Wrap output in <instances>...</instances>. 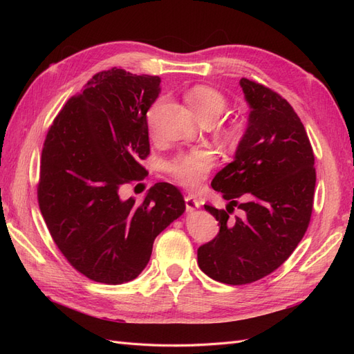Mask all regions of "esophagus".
Masks as SVG:
<instances>
[{"mask_svg": "<svg viewBox=\"0 0 354 354\" xmlns=\"http://www.w3.org/2000/svg\"><path fill=\"white\" fill-rule=\"evenodd\" d=\"M185 202H186V209H187V211H194V209L199 208V201H198L195 196L186 195V196H185Z\"/></svg>", "mask_w": 354, "mask_h": 354, "instance_id": "obj_1", "label": "esophagus"}]
</instances>
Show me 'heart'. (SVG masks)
<instances>
[{"mask_svg":"<svg viewBox=\"0 0 354 354\" xmlns=\"http://www.w3.org/2000/svg\"><path fill=\"white\" fill-rule=\"evenodd\" d=\"M186 100L190 109L195 112L199 120L203 121H216L217 118L226 111L227 100L224 95L208 85H196L186 94ZM153 109L149 113V125H152ZM245 124L241 120H233L223 128V134L229 142L236 143L243 137ZM216 164V155L208 149H194V151L180 152L171 159L165 160L162 168L165 173L177 181L178 185L187 189L198 187L203 180L207 178L208 173Z\"/></svg>","mask_w":354,"mask_h":354,"instance_id":"heart-1","label":"heart"}]
</instances>
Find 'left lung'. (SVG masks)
Segmentation results:
<instances>
[{
    "label": "left lung",
    "mask_w": 354,
    "mask_h": 354,
    "mask_svg": "<svg viewBox=\"0 0 354 354\" xmlns=\"http://www.w3.org/2000/svg\"><path fill=\"white\" fill-rule=\"evenodd\" d=\"M241 87L248 128L233 162L211 181L229 205H203L220 230L198 248L201 270L227 285L259 281L289 259L312 218L316 186L313 149L292 106L252 80L242 78ZM234 206L243 216L230 219Z\"/></svg>",
    "instance_id": "left-lung-1"
}]
</instances>
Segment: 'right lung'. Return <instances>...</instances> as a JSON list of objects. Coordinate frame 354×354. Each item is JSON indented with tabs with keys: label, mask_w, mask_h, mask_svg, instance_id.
Returning a JSON list of instances; mask_svg holds the SVG:
<instances>
[{
	"label": "right lung",
	"mask_w": 354,
	"mask_h": 354,
	"mask_svg": "<svg viewBox=\"0 0 354 354\" xmlns=\"http://www.w3.org/2000/svg\"><path fill=\"white\" fill-rule=\"evenodd\" d=\"M159 84L121 68L95 73L63 106L42 146L41 214L69 264L94 282L136 279L155 238L186 209L169 183L152 186L143 202L118 195L147 174L140 164L151 153L146 113Z\"/></svg>",
	"instance_id": "1"
}]
</instances>
